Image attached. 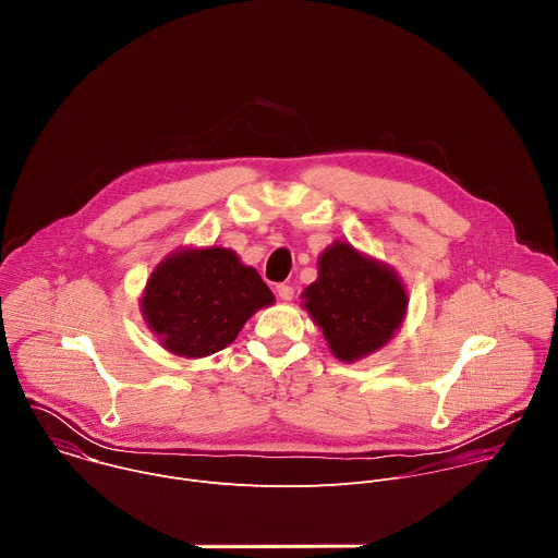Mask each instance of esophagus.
I'll list each match as a JSON object with an SVG mask.
<instances>
[{
    "label": "esophagus",
    "mask_w": 558,
    "mask_h": 558,
    "mask_svg": "<svg viewBox=\"0 0 558 558\" xmlns=\"http://www.w3.org/2000/svg\"><path fill=\"white\" fill-rule=\"evenodd\" d=\"M276 293H278L280 300L289 302V300L293 298V287H289V284H278V287H276Z\"/></svg>",
    "instance_id": "1"
}]
</instances>
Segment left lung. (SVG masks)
Listing matches in <instances>:
<instances>
[{"label":"left lung","instance_id":"8db88e82","mask_svg":"<svg viewBox=\"0 0 558 558\" xmlns=\"http://www.w3.org/2000/svg\"><path fill=\"white\" fill-rule=\"evenodd\" d=\"M302 308L323 329L331 353L351 364L400 331L409 291L390 265L336 241L317 256V278L302 291Z\"/></svg>","mask_w":558,"mask_h":558}]
</instances>
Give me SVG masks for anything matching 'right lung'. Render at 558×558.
Instances as JSON below:
<instances>
[{
  "label": "right lung",
  "mask_w": 558,
  "mask_h": 558,
  "mask_svg": "<svg viewBox=\"0 0 558 558\" xmlns=\"http://www.w3.org/2000/svg\"><path fill=\"white\" fill-rule=\"evenodd\" d=\"M276 302L233 250L181 247L149 274L138 300L143 323L166 351L201 360L229 347L250 317Z\"/></svg>",
  "instance_id": "right-lung-1"
}]
</instances>
